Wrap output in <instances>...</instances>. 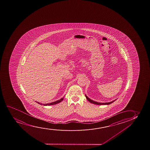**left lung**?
Masks as SVG:
<instances>
[{"label": "left lung", "mask_w": 150, "mask_h": 150, "mask_svg": "<svg viewBox=\"0 0 150 150\" xmlns=\"http://www.w3.org/2000/svg\"><path fill=\"white\" fill-rule=\"evenodd\" d=\"M85 96H86V97L87 98V99L88 100L90 103H93V104H96V105H109V104L113 103V102H114V101H115L116 100L115 99V100L112 101V102H108V103H99V102H96V101H93V100H92L90 99L88 97L86 96V95H85Z\"/></svg>", "instance_id": "1"}]
</instances>
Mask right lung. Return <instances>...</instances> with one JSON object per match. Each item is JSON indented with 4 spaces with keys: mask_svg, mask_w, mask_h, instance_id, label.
Listing matches in <instances>:
<instances>
[{
    "mask_svg": "<svg viewBox=\"0 0 150 150\" xmlns=\"http://www.w3.org/2000/svg\"><path fill=\"white\" fill-rule=\"evenodd\" d=\"M63 97L62 98V99H60L59 100H57V101H56L55 102H52V103H48V104H42V103H39V102H37V101H36V102L37 103H38V104H41V105H54V104H56L57 103H59V102H60L61 101H62V100L63 99Z\"/></svg>",
    "mask_w": 150,
    "mask_h": 150,
    "instance_id": "obj_1",
    "label": "right lung"
}]
</instances>
